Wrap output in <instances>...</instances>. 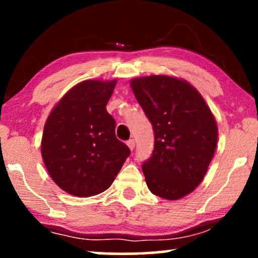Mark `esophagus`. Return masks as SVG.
<instances>
[{
    "label": "esophagus",
    "mask_w": 258,
    "mask_h": 258,
    "mask_svg": "<svg viewBox=\"0 0 258 258\" xmlns=\"http://www.w3.org/2000/svg\"><path fill=\"white\" fill-rule=\"evenodd\" d=\"M126 146L129 147L130 150H133L134 148H135V140H129L128 142H126Z\"/></svg>",
    "instance_id": "1"
}]
</instances>
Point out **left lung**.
I'll use <instances>...</instances> for the list:
<instances>
[{
	"mask_svg": "<svg viewBox=\"0 0 258 258\" xmlns=\"http://www.w3.org/2000/svg\"><path fill=\"white\" fill-rule=\"evenodd\" d=\"M153 124V155L142 164L148 188L165 200H179L202 182L217 146V124L199 91L167 75L130 82Z\"/></svg>",
	"mask_w": 258,
	"mask_h": 258,
	"instance_id": "left-lung-1",
	"label": "left lung"
}]
</instances>
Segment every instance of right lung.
<instances>
[{
	"label": "right lung",
	"instance_id": "obj_1",
	"mask_svg": "<svg viewBox=\"0 0 258 258\" xmlns=\"http://www.w3.org/2000/svg\"><path fill=\"white\" fill-rule=\"evenodd\" d=\"M116 82L88 80L76 84L45 122L42 158L52 181L70 195L103 192L130 155L116 137V122L105 108Z\"/></svg>",
	"mask_w": 258,
	"mask_h": 258
}]
</instances>
